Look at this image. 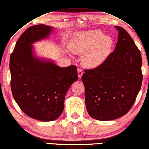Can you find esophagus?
Instances as JSON below:
<instances>
[{"label": "esophagus", "mask_w": 149, "mask_h": 149, "mask_svg": "<svg viewBox=\"0 0 149 149\" xmlns=\"http://www.w3.org/2000/svg\"><path fill=\"white\" fill-rule=\"evenodd\" d=\"M82 74H83V71H82L81 68H79V69H78V76H79V79H81L82 77Z\"/></svg>", "instance_id": "esophagus-1"}]
</instances>
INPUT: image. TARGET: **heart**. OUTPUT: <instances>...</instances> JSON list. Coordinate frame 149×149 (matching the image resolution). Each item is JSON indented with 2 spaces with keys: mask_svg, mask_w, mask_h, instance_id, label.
I'll return each mask as SVG.
<instances>
[{
  "mask_svg": "<svg viewBox=\"0 0 149 149\" xmlns=\"http://www.w3.org/2000/svg\"><path fill=\"white\" fill-rule=\"evenodd\" d=\"M113 40L109 36H104L101 31H91L81 33L72 38L70 44L71 51L82 56V64L89 68L102 65L111 52Z\"/></svg>",
  "mask_w": 149,
  "mask_h": 149,
  "instance_id": "obj_1",
  "label": "heart"
}]
</instances>
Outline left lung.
<instances>
[{"instance_id":"8db88e82","label":"left lung","mask_w":149,"mask_h":149,"mask_svg":"<svg viewBox=\"0 0 149 149\" xmlns=\"http://www.w3.org/2000/svg\"><path fill=\"white\" fill-rule=\"evenodd\" d=\"M115 27L118 36L114 51L102 65L84 70L81 78L86 110L98 120H114L127 114L143 82L141 52L124 29Z\"/></svg>"}]
</instances>
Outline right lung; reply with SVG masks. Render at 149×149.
Here are the masks:
<instances>
[{
	"label": "right lung",
	"mask_w": 149,
	"mask_h": 149,
	"mask_svg": "<svg viewBox=\"0 0 149 149\" xmlns=\"http://www.w3.org/2000/svg\"><path fill=\"white\" fill-rule=\"evenodd\" d=\"M52 27L34 25L17 40L10 58V86L16 102L29 117L52 121L65 108L68 88L78 80L74 65L60 67L34 56L33 43L47 38Z\"/></svg>",
	"instance_id": "add662e5"
}]
</instances>
